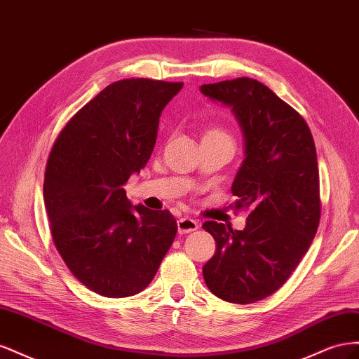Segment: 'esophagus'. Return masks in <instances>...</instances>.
Returning <instances> with one entry per match:
<instances>
[{
    "label": "esophagus",
    "instance_id": "esophagus-1",
    "mask_svg": "<svg viewBox=\"0 0 359 359\" xmlns=\"http://www.w3.org/2000/svg\"><path fill=\"white\" fill-rule=\"evenodd\" d=\"M199 227V223L190 219V217H182V219L178 220V232L180 233H190L193 231H196Z\"/></svg>",
    "mask_w": 359,
    "mask_h": 359
}]
</instances>
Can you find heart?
<instances>
[{
    "label": "heart",
    "instance_id": "1",
    "mask_svg": "<svg viewBox=\"0 0 359 359\" xmlns=\"http://www.w3.org/2000/svg\"><path fill=\"white\" fill-rule=\"evenodd\" d=\"M205 135H217V136H226V133H223L222 130H219V128H211V130H208V132H206ZM227 137V136H226Z\"/></svg>",
    "mask_w": 359,
    "mask_h": 359
}]
</instances>
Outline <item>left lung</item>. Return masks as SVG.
<instances>
[{"mask_svg":"<svg viewBox=\"0 0 359 359\" xmlns=\"http://www.w3.org/2000/svg\"><path fill=\"white\" fill-rule=\"evenodd\" d=\"M201 93L231 107L241 127L244 160L232 193L236 208H250L243 231L203 223L217 248L202 273L215 297L252 304L285 285L316 235V147L304 118L256 79L202 85Z\"/></svg>","mask_w":359,"mask_h":359,"instance_id":"8db88e82","label":"left lung"}]
</instances>
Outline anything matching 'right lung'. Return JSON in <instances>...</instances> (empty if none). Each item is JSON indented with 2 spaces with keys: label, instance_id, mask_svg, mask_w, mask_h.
<instances>
[{
  "label": "right lung",
  "instance_id": "right-lung-1",
  "mask_svg": "<svg viewBox=\"0 0 359 359\" xmlns=\"http://www.w3.org/2000/svg\"><path fill=\"white\" fill-rule=\"evenodd\" d=\"M181 82L118 81L57 137L43 198L61 257L83 286L107 298L142 292L178 231L165 211L135 205L124 186L153 153L161 111Z\"/></svg>",
  "mask_w": 359,
  "mask_h": 359
}]
</instances>
